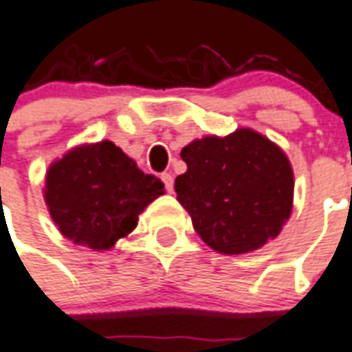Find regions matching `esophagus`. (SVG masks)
<instances>
[{
	"mask_svg": "<svg viewBox=\"0 0 352 352\" xmlns=\"http://www.w3.org/2000/svg\"><path fill=\"white\" fill-rule=\"evenodd\" d=\"M161 180L164 182V188H166V191L170 193L172 189H174V178H172L170 172H164V174H161Z\"/></svg>",
	"mask_w": 352,
	"mask_h": 352,
	"instance_id": "34e87169",
	"label": "esophagus"
}]
</instances>
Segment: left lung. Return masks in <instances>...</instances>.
Returning <instances> with one entry per match:
<instances>
[{
	"instance_id": "obj_1",
	"label": "left lung",
	"mask_w": 352,
	"mask_h": 352,
	"mask_svg": "<svg viewBox=\"0 0 352 352\" xmlns=\"http://www.w3.org/2000/svg\"><path fill=\"white\" fill-rule=\"evenodd\" d=\"M186 174L174 182L204 243L220 254L258 250L290 218L294 174L283 149L250 129L206 136L182 149Z\"/></svg>"
}]
</instances>
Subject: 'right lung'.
Wrapping results in <instances>:
<instances>
[{"label":"right lung","mask_w":352,"mask_h":352,"mask_svg":"<svg viewBox=\"0 0 352 352\" xmlns=\"http://www.w3.org/2000/svg\"><path fill=\"white\" fill-rule=\"evenodd\" d=\"M45 201L51 218L69 241L92 250H108L131 233L164 184L144 174L113 142L72 149L51 164Z\"/></svg>","instance_id":"right-lung-1"}]
</instances>
